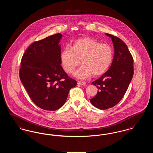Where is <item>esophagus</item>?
Returning a JSON list of instances; mask_svg holds the SVG:
<instances>
[{
  "instance_id": "obj_1",
  "label": "esophagus",
  "mask_w": 153,
  "mask_h": 153,
  "mask_svg": "<svg viewBox=\"0 0 153 153\" xmlns=\"http://www.w3.org/2000/svg\"><path fill=\"white\" fill-rule=\"evenodd\" d=\"M77 84L84 86V85H85V82H83V81H77Z\"/></svg>"
}]
</instances>
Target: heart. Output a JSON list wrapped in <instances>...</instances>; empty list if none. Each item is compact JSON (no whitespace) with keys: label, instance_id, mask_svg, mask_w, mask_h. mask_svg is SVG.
Listing matches in <instances>:
<instances>
[{"label":"heart","instance_id":"1","mask_svg":"<svg viewBox=\"0 0 153 153\" xmlns=\"http://www.w3.org/2000/svg\"><path fill=\"white\" fill-rule=\"evenodd\" d=\"M114 57L113 47L89 38H81L74 41L71 48L66 46L60 54L62 65L66 73H72L80 64L82 65L76 72L75 76L85 79L92 74L99 76L111 65Z\"/></svg>","mask_w":153,"mask_h":153}]
</instances>
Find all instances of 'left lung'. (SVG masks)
<instances>
[{"label": "left lung", "instance_id": "1", "mask_svg": "<svg viewBox=\"0 0 153 153\" xmlns=\"http://www.w3.org/2000/svg\"><path fill=\"white\" fill-rule=\"evenodd\" d=\"M112 38L114 57L109 69L92 84L98 89L90 100L95 107L106 109L113 107L126 94L134 74V59L126 44L117 36L106 34Z\"/></svg>", "mask_w": 153, "mask_h": 153}]
</instances>
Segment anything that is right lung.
I'll return each mask as SVG.
<instances>
[{
	"label": "right lung",
	"mask_w": 153,
	"mask_h": 153,
	"mask_svg": "<svg viewBox=\"0 0 153 153\" xmlns=\"http://www.w3.org/2000/svg\"><path fill=\"white\" fill-rule=\"evenodd\" d=\"M60 33L31 44L21 62L19 77L30 98L38 107L56 111L65 102L77 85L61 65Z\"/></svg>",
	"instance_id": "right-lung-1"
}]
</instances>
